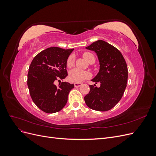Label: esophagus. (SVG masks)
<instances>
[{
    "label": "esophagus",
    "mask_w": 156,
    "mask_h": 156,
    "mask_svg": "<svg viewBox=\"0 0 156 156\" xmlns=\"http://www.w3.org/2000/svg\"><path fill=\"white\" fill-rule=\"evenodd\" d=\"M82 85V83H74V86L75 87H79L80 86Z\"/></svg>",
    "instance_id": "esophagus-1"
}]
</instances>
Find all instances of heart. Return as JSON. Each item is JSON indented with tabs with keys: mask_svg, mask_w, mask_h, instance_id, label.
<instances>
[{
	"mask_svg": "<svg viewBox=\"0 0 156 156\" xmlns=\"http://www.w3.org/2000/svg\"><path fill=\"white\" fill-rule=\"evenodd\" d=\"M83 56L88 62H89V61L91 60V58L94 57V55L87 52V53H84L83 54ZM74 56L70 55L67 60V66L68 68L72 67L74 64ZM90 77V73L87 72V71L80 70L77 68L73 69L69 72V80L70 81L73 83H81L84 80L88 79Z\"/></svg>",
	"mask_w": 156,
	"mask_h": 156,
	"instance_id": "b5f03b06",
	"label": "heart"
}]
</instances>
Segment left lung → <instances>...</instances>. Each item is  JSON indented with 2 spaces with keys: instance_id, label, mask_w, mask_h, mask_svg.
<instances>
[{
  "instance_id": "left-lung-1",
  "label": "left lung",
  "mask_w": 156,
  "mask_h": 156,
  "mask_svg": "<svg viewBox=\"0 0 156 156\" xmlns=\"http://www.w3.org/2000/svg\"><path fill=\"white\" fill-rule=\"evenodd\" d=\"M85 48L98 56L100 69L91 81L96 84L100 82V87L90 85L84 101L93 110L108 111L119 102L126 88L128 71L126 60L119 50L103 40H98Z\"/></svg>"
}]
</instances>
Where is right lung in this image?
<instances>
[{"label": "right lung", "mask_w": 156, "mask_h": 156, "mask_svg": "<svg viewBox=\"0 0 156 156\" xmlns=\"http://www.w3.org/2000/svg\"><path fill=\"white\" fill-rule=\"evenodd\" d=\"M73 49L57 47L46 49L33 58L27 76V85L32 100L37 107L47 113L56 112L66 105L73 84L61 81L68 76L67 60Z\"/></svg>", "instance_id": "right-lung-1"}]
</instances>
